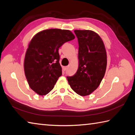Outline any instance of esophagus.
<instances>
[{
	"label": "esophagus",
	"mask_w": 135,
	"mask_h": 135,
	"mask_svg": "<svg viewBox=\"0 0 135 135\" xmlns=\"http://www.w3.org/2000/svg\"><path fill=\"white\" fill-rule=\"evenodd\" d=\"M67 67H62V69H63V70L64 71H65V70H67Z\"/></svg>",
	"instance_id": "esophagus-1"
}]
</instances>
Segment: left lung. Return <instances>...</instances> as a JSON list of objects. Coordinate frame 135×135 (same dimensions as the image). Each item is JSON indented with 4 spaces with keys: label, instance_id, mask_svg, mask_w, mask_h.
<instances>
[{
    "label": "left lung",
    "instance_id": "1",
    "mask_svg": "<svg viewBox=\"0 0 135 135\" xmlns=\"http://www.w3.org/2000/svg\"><path fill=\"white\" fill-rule=\"evenodd\" d=\"M78 40V68L72 76H67L73 90L81 96L92 93L101 84L107 65L104 42L98 34L89 30H75Z\"/></svg>",
    "mask_w": 135,
    "mask_h": 135
}]
</instances>
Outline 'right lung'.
Instances as JSON below:
<instances>
[{"mask_svg":"<svg viewBox=\"0 0 135 135\" xmlns=\"http://www.w3.org/2000/svg\"><path fill=\"white\" fill-rule=\"evenodd\" d=\"M75 38L68 30L47 29L33 36L24 60V70L29 86L39 95L49 94L62 75L59 49Z\"/></svg>","mask_w":135,"mask_h":135,"instance_id":"1","label":"right lung"}]
</instances>
